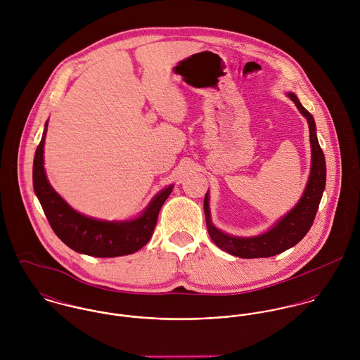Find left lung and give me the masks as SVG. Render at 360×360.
I'll list each match as a JSON object with an SVG mask.
<instances>
[{"mask_svg":"<svg viewBox=\"0 0 360 360\" xmlns=\"http://www.w3.org/2000/svg\"><path fill=\"white\" fill-rule=\"evenodd\" d=\"M288 98L294 101L300 112L307 117L309 124V137L311 148V166L307 188L298 201L287 214H284L269 231L255 236V237H234L226 234L216 229L210 220L209 209V193H206L204 200L206 227L212 241L223 251L234 257H269L281 254L291 247L297 245L308 233L316 217V212L323 197L326 187V159L319 146L316 137V124L313 116L300 103L298 97L294 93H287Z\"/></svg>","mask_w":360,"mask_h":360,"instance_id":"1","label":"left lung"}]
</instances>
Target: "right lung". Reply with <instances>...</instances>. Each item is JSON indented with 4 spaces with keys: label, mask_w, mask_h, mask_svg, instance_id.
<instances>
[{
    "label": "right lung",
    "mask_w": 360,
    "mask_h": 360,
    "mask_svg": "<svg viewBox=\"0 0 360 360\" xmlns=\"http://www.w3.org/2000/svg\"><path fill=\"white\" fill-rule=\"evenodd\" d=\"M47 126L49 123H46L34 155L33 187L58 238L73 251L90 257H123L141 250L154 233L159 210L170 195L173 186L158 193L146 210L133 220L108 221L84 216L68 205L47 180L44 170Z\"/></svg>",
    "instance_id": "1"
}]
</instances>
